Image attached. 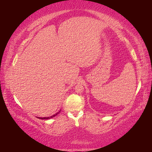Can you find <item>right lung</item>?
Listing matches in <instances>:
<instances>
[{"label": "right lung", "mask_w": 152, "mask_h": 152, "mask_svg": "<svg viewBox=\"0 0 152 152\" xmlns=\"http://www.w3.org/2000/svg\"><path fill=\"white\" fill-rule=\"evenodd\" d=\"M60 111H61V110H60V111L58 112L57 113H56L55 115H52V116H51V117H37V118H39V119H51V118H53V117H54L55 116H56V115H57L58 113H60Z\"/></svg>", "instance_id": "1"}]
</instances>
